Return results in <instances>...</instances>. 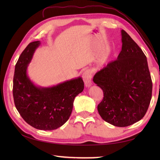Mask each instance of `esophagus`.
I'll list each match as a JSON object with an SVG mask.
<instances>
[{"label": "esophagus", "mask_w": 160, "mask_h": 160, "mask_svg": "<svg viewBox=\"0 0 160 160\" xmlns=\"http://www.w3.org/2000/svg\"><path fill=\"white\" fill-rule=\"evenodd\" d=\"M91 77H92V75L90 71L87 70L83 72V79L84 81L85 85L87 87V88H89V87L91 85Z\"/></svg>", "instance_id": "esophagus-1"}]
</instances>
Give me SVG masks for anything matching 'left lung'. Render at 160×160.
<instances>
[{"mask_svg": "<svg viewBox=\"0 0 160 160\" xmlns=\"http://www.w3.org/2000/svg\"><path fill=\"white\" fill-rule=\"evenodd\" d=\"M122 41L118 59L97 72L93 81L103 91V99L98 105L101 118L114 126L127 127L146 115L152 81L146 56L124 30Z\"/></svg>", "mask_w": 160, "mask_h": 160, "instance_id": "left-lung-1", "label": "left lung"}]
</instances>
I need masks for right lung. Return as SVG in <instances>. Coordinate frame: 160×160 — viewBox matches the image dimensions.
Wrapping results in <instances>:
<instances>
[{"label":"right lung","mask_w":160,"mask_h":160,"mask_svg":"<svg viewBox=\"0 0 160 160\" xmlns=\"http://www.w3.org/2000/svg\"><path fill=\"white\" fill-rule=\"evenodd\" d=\"M40 41L29 43L15 65L13 77V98L21 116L32 127L41 130H53L69 119L75 97L84 89L81 77L67 81L51 88H41L32 83L27 74Z\"/></svg>","instance_id":"right-lung-1"}]
</instances>
